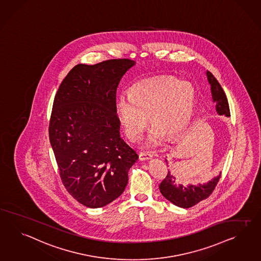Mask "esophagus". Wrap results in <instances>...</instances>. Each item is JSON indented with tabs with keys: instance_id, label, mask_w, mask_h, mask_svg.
<instances>
[{
	"instance_id": "obj_1",
	"label": "esophagus",
	"mask_w": 261,
	"mask_h": 261,
	"mask_svg": "<svg viewBox=\"0 0 261 261\" xmlns=\"http://www.w3.org/2000/svg\"><path fill=\"white\" fill-rule=\"evenodd\" d=\"M152 158V154L150 152H141L139 154V159L140 161L150 160Z\"/></svg>"
}]
</instances>
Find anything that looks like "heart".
<instances>
[{"label":"heart","mask_w":261,"mask_h":261,"mask_svg":"<svg viewBox=\"0 0 261 261\" xmlns=\"http://www.w3.org/2000/svg\"><path fill=\"white\" fill-rule=\"evenodd\" d=\"M196 101V91L187 81L170 76H157L138 81L129 94L117 97L115 114L127 138L140 139L147 126V114L153 125L147 146L156 147L168 137L173 140L187 129Z\"/></svg>","instance_id":"heart-1"}]
</instances>
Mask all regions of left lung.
Listing matches in <instances>:
<instances>
[{
  "mask_svg": "<svg viewBox=\"0 0 261 261\" xmlns=\"http://www.w3.org/2000/svg\"><path fill=\"white\" fill-rule=\"evenodd\" d=\"M206 75L208 82L211 86L212 99L216 104L215 108L217 113L219 115H225L226 117H229L230 110L224 91L222 90L219 81L216 80L214 75L209 71L206 72ZM166 162L167 164V159ZM220 178L221 173L205 184L188 185L186 187L182 186V184H179V180L175 177V175L168 170V173L161 182L159 188L162 195L175 205L181 208L192 207L195 204L202 200H205L211 195Z\"/></svg>",
  "mask_w": 261,
  "mask_h": 261,
  "instance_id": "obj_1",
  "label": "left lung"
}]
</instances>
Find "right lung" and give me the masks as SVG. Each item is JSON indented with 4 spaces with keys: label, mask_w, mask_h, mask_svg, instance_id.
<instances>
[{
    "label": "right lung",
    "mask_w": 261,
    "mask_h": 261,
    "mask_svg": "<svg viewBox=\"0 0 261 261\" xmlns=\"http://www.w3.org/2000/svg\"><path fill=\"white\" fill-rule=\"evenodd\" d=\"M134 60L77 64L54 99L49 139L70 195L90 208L103 207L127 187L138 155L121 138L116 90Z\"/></svg>",
    "instance_id": "1"
}]
</instances>
